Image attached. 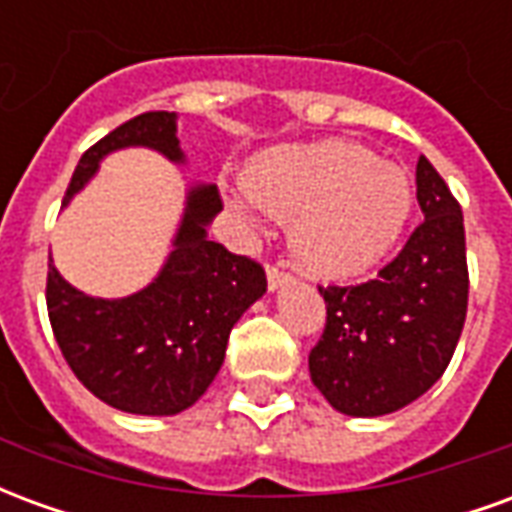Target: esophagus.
I'll use <instances>...</instances> for the list:
<instances>
[{"label":"esophagus","instance_id":"1","mask_svg":"<svg viewBox=\"0 0 512 512\" xmlns=\"http://www.w3.org/2000/svg\"><path fill=\"white\" fill-rule=\"evenodd\" d=\"M266 277H268V288L277 290V288H282V285H288L290 279H293V274H290V271H285L282 266H277V263H268Z\"/></svg>","mask_w":512,"mask_h":512}]
</instances>
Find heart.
Returning a JSON list of instances; mask_svg holds the SVG:
<instances>
[{"instance_id": "1", "label": "heart", "mask_w": 512, "mask_h": 512, "mask_svg": "<svg viewBox=\"0 0 512 512\" xmlns=\"http://www.w3.org/2000/svg\"><path fill=\"white\" fill-rule=\"evenodd\" d=\"M411 205L406 169L351 139L268 150L246 169V197L235 200L252 222L257 208L290 222L293 252L321 277H356L384 260Z\"/></svg>"}]
</instances>
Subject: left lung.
Masks as SVG:
<instances>
[{
    "label": "left lung",
    "instance_id": "1",
    "mask_svg": "<svg viewBox=\"0 0 512 512\" xmlns=\"http://www.w3.org/2000/svg\"><path fill=\"white\" fill-rule=\"evenodd\" d=\"M425 222L362 285H329L326 326L310 351L312 384L337 411L381 417L436 384L461 340L469 304L463 213L428 158L417 161Z\"/></svg>",
    "mask_w": 512,
    "mask_h": 512
}]
</instances>
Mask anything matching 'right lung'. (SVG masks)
Returning a JSON list of instances; mask_svg holds the SVG:
<instances>
[{
	"instance_id": "obj_1",
	"label": "right lung",
	"mask_w": 512,
	"mask_h": 512,
	"mask_svg": "<svg viewBox=\"0 0 512 512\" xmlns=\"http://www.w3.org/2000/svg\"><path fill=\"white\" fill-rule=\"evenodd\" d=\"M145 145L183 161L172 112H145L84 150L65 200L117 147ZM222 211L216 186H194L167 266L128 299H93L71 288L49 257L46 307L65 362L98 400L128 414L169 417L194 406L219 373L235 321L266 293V271L208 241Z\"/></svg>"
}]
</instances>
